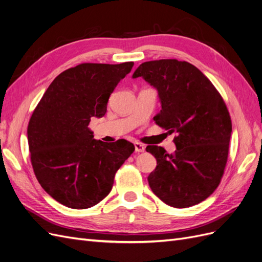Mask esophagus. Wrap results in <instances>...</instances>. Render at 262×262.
Returning a JSON list of instances; mask_svg holds the SVG:
<instances>
[{
    "label": "esophagus",
    "mask_w": 262,
    "mask_h": 262,
    "mask_svg": "<svg viewBox=\"0 0 262 262\" xmlns=\"http://www.w3.org/2000/svg\"><path fill=\"white\" fill-rule=\"evenodd\" d=\"M145 149H146L145 145H142V143H139V142H135V151H136V152H143Z\"/></svg>",
    "instance_id": "1"
}]
</instances>
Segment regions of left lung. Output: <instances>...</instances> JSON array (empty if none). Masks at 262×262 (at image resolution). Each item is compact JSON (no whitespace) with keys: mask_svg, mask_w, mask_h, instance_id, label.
Listing matches in <instances>:
<instances>
[{"mask_svg":"<svg viewBox=\"0 0 262 262\" xmlns=\"http://www.w3.org/2000/svg\"><path fill=\"white\" fill-rule=\"evenodd\" d=\"M157 88L162 110L154 120L177 133L176 150L148 146L157 167L148 176L151 190L166 205L187 208L207 199L224 173L232 121L223 98L196 66L185 61L145 62L133 74Z\"/></svg>","mask_w":262,"mask_h":262,"instance_id":"obj_1","label":"left lung"}]
</instances>
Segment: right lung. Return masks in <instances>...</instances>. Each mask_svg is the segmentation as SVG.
I'll use <instances>...</instances> for the list:
<instances>
[{"instance_id":"obj_1","label":"right lung","mask_w":262,"mask_h":262,"mask_svg":"<svg viewBox=\"0 0 262 262\" xmlns=\"http://www.w3.org/2000/svg\"><path fill=\"white\" fill-rule=\"evenodd\" d=\"M134 62L82 63L61 73L33 111L27 128L30 160L41 187L72 209L104 199L114 176L134 152L132 142L94 139L88 125L102 117L117 83Z\"/></svg>"}]
</instances>
